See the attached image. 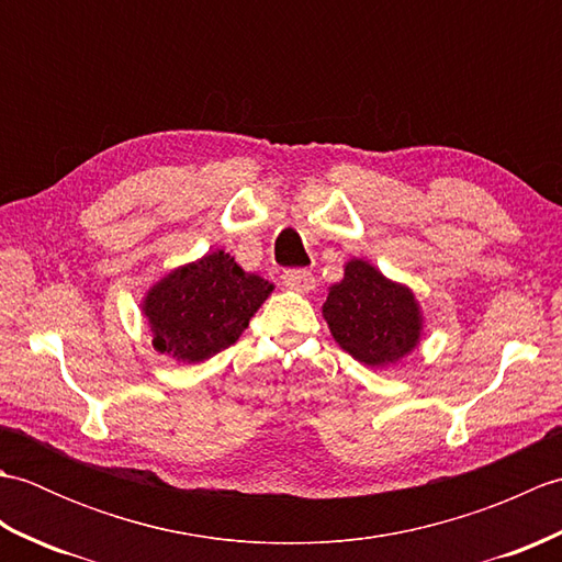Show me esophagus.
<instances>
[{"label": "esophagus", "instance_id": "esophagus-1", "mask_svg": "<svg viewBox=\"0 0 562 562\" xmlns=\"http://www.w3.org/2000/svg\"><path fill=\"white\" fill-rule=\"evenodd\" d=\"M282 284L288 290L306 294V292H312L316 288V280H314V274L308 272V270H284Z\"/></svg>", "mask_w": 562, "mask_h": 562}]
</instances>
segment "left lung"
<instances>
[{"mask_svg":"<svg viewBox=\"0 0 562 562\" xmlns=\"http://www.w3.org/2000/svg\"><path fill=\"white\" fill-rule=\"evenodd\" d=\"M324 318L340 348L367 367L396 364L423 336L415 294L362 258L345 262V278L328 288Z\"/></svg>","mask_w":562,"mask_h":562,"instance_id":"1","label":"left lung"}]
</instances>
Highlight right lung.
<instances>
[{
	"mask_svg": "<svg viewBox=\"0 0 562 562\" xmlns=\"http://www.w3.org/2000/svg\"><path fill=\"white\" fill-rule=\"evenodd\" d=\"M270 292L268 280L238 268L224 250H212L149 288L142 314L154 350L195 364L234 345Z\"/></svg>",
	"mask_w": 562,
	"mask_h": 562,
	"instance_id": "add662e5",
	"label": "right lung"
}]
</instances>
